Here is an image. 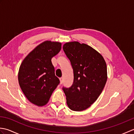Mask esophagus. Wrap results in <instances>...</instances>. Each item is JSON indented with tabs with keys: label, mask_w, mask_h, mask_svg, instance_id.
<instances>
[{
	"label": "esophagus",
	"mask_w": 134,
	"mask_h": 134,
	"mask_svg": "<svg viewBox=\"0 0 134 134\" xmlns=\"http://www.w3.org/2000/svg\"><path fill=\"white\" fill-rule=\"evenodd\" d=\"M60 84H62L63 82V78H60Z\"/></svg>",
	"instance_id": "34e87169"
}]
</instances>
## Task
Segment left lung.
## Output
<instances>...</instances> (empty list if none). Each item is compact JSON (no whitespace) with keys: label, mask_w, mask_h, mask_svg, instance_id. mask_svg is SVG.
<instances>
[{"label":"left lung","mask_w":134,"mask_h":134,"mask_svg":"<svg viewBox=\"0 0 134 134\" xmlns=\"http://www.w3.org/2000/svg\"><path fill=\"white\" fill-rule=\"evenodd\" d=\"M63 49L69 59L74 71L71 87L63 88L70 109H87L98 98L107 81V67L100 53L86 44L66 42Z\"/></svg>","instance_id":"8db88e82"}]
</instances>
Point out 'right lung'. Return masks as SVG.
Masks as SVG:
<instances>
[{
  "label": "right lung",
  "instance_id": "1",
  "mask_svg": "<svg viewBox=\"0 0 134 134\" xmlns=\"http://www.w3.org/2000/svg\"><path fill=\"white\" fill-rule=\"evenodd\" d=\"M61 48V42H42L25 57L20 65V87L28 100L37 106L46 105L60 83L51 59Z\"/></svg>",
  "mask_w": 134,
  "mask_h": 134
}]
</instances>
